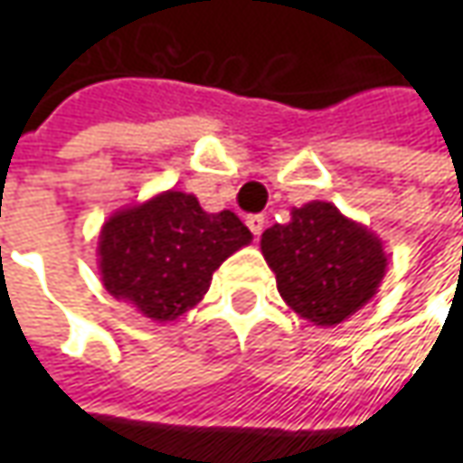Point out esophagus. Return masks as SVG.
Instances as JSON below:
<instances>
[{"label": "esophagus", "mask_w": 463, "mask_h": 463, "mask_svg": "<svg viewBox=\"0 0 463 463\" xmlns=\"http://www.w3.org/2000/svg\"><path fill=\"white\" fill-rule=\"evenodd\" d=\"M247 229H250L255 237H260V234H262V229H265V216H260V213H255V216H247Z\"/></svg>", "instance_id": "34e87169"}]
</instances>
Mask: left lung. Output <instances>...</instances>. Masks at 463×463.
<instances>
[{"mask_svg": "<svg viewBox=\"0 0 463 463\" xmlns=\"http://www.w3.org/2000/svg\"><path fill=\"white\" fill-rule=\"evenodd\" d=\"M260 250L278 294L317 327H335L364 309L389 265L383 241L327 201L291 208V222L265 229Z\"/></svg>", "mask_w": 463, "mask_h": 463, "instance_id": "obj_1", "label": "left lung"}]
</instances>
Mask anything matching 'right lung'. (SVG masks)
<instances>
[{"mask_svg":"<svg viewBox=\"0 0 463 463\" xmlns=\"http://www.w3.org/2000/svg\"><path fill=\"white\" fill-rule=\"evenodd\" d=\"M252 234L232 211L208 213L193 193L165 190L118 208L98 241L105 291L154 322H175L208 291L226 258Z\"/></svg>","mask_w":463,"mask_h":463,"instance_id":"obj_1","label":"right lung"}]
</instances>
